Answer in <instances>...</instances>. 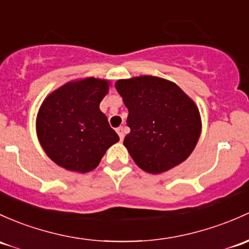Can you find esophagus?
<instances>
[{
    "label": "esophagus",
    "mask_w": 249,
    "mask_h": 249,
    "mask_svg": "<svg viewBox=\"0 0 249 249\" xmlns=\"http://www.w3.org/2000/svg\"><path fill=\"white\" fill-rule=\"evenodd\" d=\"M117 133H118V136H119L120 141H122L123 138H124V129H123V126L117 127Z\"/></svg>",
    "instance_id": "esophagus-1"
}]
</instances>
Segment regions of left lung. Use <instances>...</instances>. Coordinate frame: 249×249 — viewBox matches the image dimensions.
<instances>
[{
  "label": "left lung",
  "instance_id": "1",
  "mask_svg": "<svg viewBox=\"0 0 249 249\" xmlns=\"http://www.w3.org/2000/svg\"><path fill=\"white\" fill-rule=\"evenodd\" d=\"M116 88L129 109L124 145L140 168L160 174L190 156L201 131L199 111L175 83L140 76Z\"/></svg>",
  "mask_w": 249,
  "mask_h": 249
}]
</instances>
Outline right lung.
<instances>
[{
  "label": "right lung",
  "mask_w": 249,
  "mask_h": 249,
  "mask_svg": "<svg viewBox=\"0 0 249 249\" xmlns=\"http://www.w3.org/2000/svg\"><path fill=\"white\" fill-rule=\"evenodd\" d=\"M107 91V81L85 78L62 86L40 106L36 117L39 142L58 166L89 172L119 141L99 107Z\"/></svg>",
  "instance_id": "obj_1"
}]
</instances>
